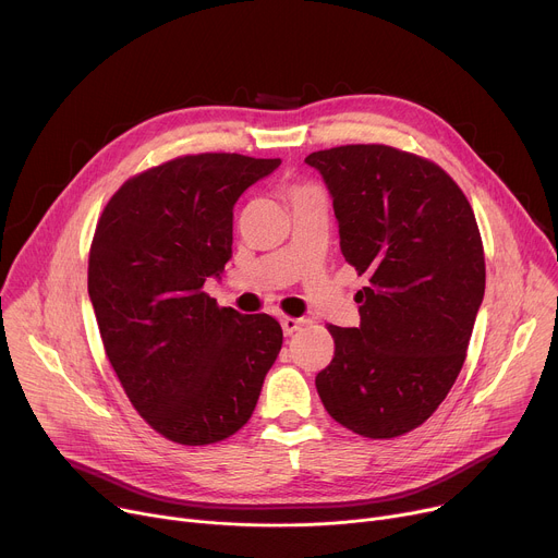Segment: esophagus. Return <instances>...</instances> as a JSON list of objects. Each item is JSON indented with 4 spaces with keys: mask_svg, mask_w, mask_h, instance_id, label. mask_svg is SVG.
I'll list each match as a JSON object with an SVG mask.
<instances>
[{
    "mask_svg": "<svg viewBox=\"0 0 558 558\" xmlns=\"http://www.w3.org/2000/svg\"><path fill=\"white\" fill-rule=\"evenodd\" d=\"M301 324H303V319H294V317H283L281 319V328H283V335H294L299 328H301Z\"/></svg>",
    "mask_w": 558,
    "mask_h": 558,
    "instance_id": "1",
    "label": "esophagus"
}]
</instances>
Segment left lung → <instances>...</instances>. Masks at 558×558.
<instances>
[{"mask_svg": "<svg viewBox=\"0 0 558 558\" xmlns=\"http://www.w3.org/2000/svg\"><path fill=\"white\" fill-rule=\"evenodd\" d=\"M332 195L341 255L367 286L359 328L328 326L317 375L328 414L367 439L425 423L454 386L485 292L472 206L435 161L386 144L307 155Z\"/></svg>", "mask_w": 558, "mask_h": 558, "instance_id": "obj_1", "label": "left lung"}]
</instances>
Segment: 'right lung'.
<instances>
[{
  "mask_svg": "<svg viewBox=\"0 0 558 558\" xmlns=\"http://www.w3.org/2000/svg\"><path fill=\"white\" fill-rule=\"evenodd\" d=\"M281 159L181 155L119 185L97 221L88 294L114 375L168 441L210 446L253 416L283 332L202 288L232 255V208Z\"/></svg>",
  "mask_w": 558,
  "mask_h": 558,
  "instance_id": "right-lung-1",
  "label": "right lung"
}]
</instances>
